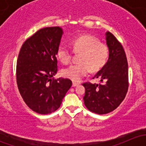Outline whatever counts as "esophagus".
<instances>
[{"label": "esophagus", "instance_id": "esophagus-1", "mask_svg": "<svg viewBox=\"0 0 146 146\" xmlns=\"http://www.w3.org/2000/svg\"><path fill=\"white\" fill-rule=\"evenodd\" d=\"M78 85H79V83H78V82H73V87H76L78 86Z\"/></svg>", "mask_w": 146, "mask_h": 146}]
</instances>
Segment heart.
Masks as SVG:
<instances>
[{
    "mask_svg": "<svg viewBox=\"0 0 146 146\" xmlns=\"http://www.w3.org/2000/svg\"><path fill=\"white\" fill-rule=\"evenodd\" d=\"M72 48L68 45L61 44L57 49V56L64 64L70 62L73 51L80 54L78 62L63 69L62 75L74 82H79L90 71H98L107 63L109 58L108 46L100 42L99 39L90 35H83L71 42Z\"/></svg>",
    "mask_w": 146,
    "mask_h": 146,
    "instance_id": "heart-1",
    "label": "heart"
}]
</instances>
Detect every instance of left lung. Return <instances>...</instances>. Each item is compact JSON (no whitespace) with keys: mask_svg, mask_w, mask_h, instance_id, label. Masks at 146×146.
I'll use <instances>...</instances> for the list:
<instances>
[{"mask_svg":"<svg viewBox=\"0 0 146 146\" xmlns=\"http://www.w3.org/2000/svg\"><path fill=\"white\" fill-rule=\"evenodd\" d=\"M109 59L93 78L102 84L82 83L85 88L84 104L88 110L98 114L114 111L124 100L129 88L128 62L124 49L114 35L106 33ZM105 82H104V81Z\"/></svg>","mask_w":146,"mask_h":146,"instance_id":"8db88e82","label":"left lung"}]
</instances>
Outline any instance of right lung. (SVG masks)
Here are the masks:
<instances>
[{
	"label": "right lung",
	"mask_w": 146,
	"mask_h": 146,
	"mask_svg": "<svg viewBox=\"0 0 146 146\" xmlns=\"http://www.w3.org/2000/svg\"><path fill=\"white\" fill-rule=\"evenodd\" d=\"M62 29L45 27L23 43L16 66L19 92L29 109L38 114L56 111L72 85L70 79L51 78L58 71L57 49Z\"/></svg>",
	"instance_id": "obj_1"
}]
</instances>
